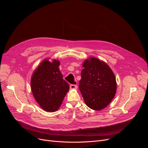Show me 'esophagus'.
Wrapping results in <instances>:
<instances>
[{"label": "esophagus", "instance_id": "esophagus-1", "mask_svg": "<svg viewBox=\"0 0 148 148\" xmlns=\"http://www.w3.org/2000/svg\"><path fill=\"white\" fill-rule=\"evenodd\" d=\"M70 89H77V86L75 84H71L70 86Z\"/></svg>", "mask_w": 148, "mask_h": 148}]
</instances>
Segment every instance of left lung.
Returning a JSON list of instances; mask_svg holds the SVG:
<instances>
[{
    "instance_id": "left-lung-1",
    "label": "left lung",
    "mask_w": 148,
    "mask_h": 148,
    "mask_svg": "<svg viewBox=\"0 0 148 148\" xmlns=\"http://www.w3.org/2000/svg\"><path fill=\"white\" fill-rule=\"evenodd\" d=\"M82 66L79 89L85 104L95 110L106 108L117 91L113 71L106 62L95 57L85 59Z\"/></svg>"
}]
</instances>
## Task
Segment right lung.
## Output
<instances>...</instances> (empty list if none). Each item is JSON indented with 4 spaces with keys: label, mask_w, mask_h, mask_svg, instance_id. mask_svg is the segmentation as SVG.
Listing matches in <instances>:
<instances>
[{
    "label": "right lung",
    "mask_w": 148,
    "mask_h": 148,
    "mask_svg": "<svg viewBox=\"0 0 148 148\" xmlns=\"http://www.w3.org/2000/svg\"><path fill=\"white\" fill-rule=\"evenodd\" d=\"M60 64L59 60L46 58L31 76V89L34 99L48 112L58 110L70 89L60 71Z\"/></svg>",
    "instance_id": "obj_1"
}]
</instances>
